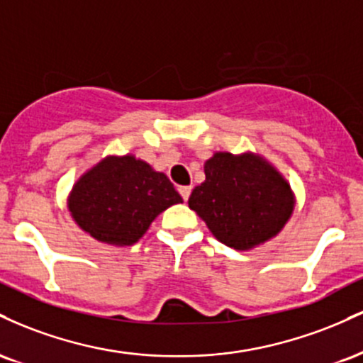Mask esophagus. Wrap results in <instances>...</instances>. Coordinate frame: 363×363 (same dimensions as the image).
Here are the masks:
<instances>
[{
    "instance_id": "1",
    "label": "esophagus",
    "mask_w": 363,
    "mask_h": 363,
    "mask_svg": "<svg viewBox=\"0 0 363 363\" xmlns=\"http://www.w3.org/2000/svg\"><path fill=\"white\" fill-rule=\"evenodd\" d=\"M191 189H193V187H191V186H181V187H179V193H181L182 199H184V201H187V199H189Z\"/></svg>"
}]
</instances>
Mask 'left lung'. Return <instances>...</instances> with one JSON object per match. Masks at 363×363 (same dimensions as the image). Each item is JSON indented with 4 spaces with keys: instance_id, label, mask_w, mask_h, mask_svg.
<instances>
[{
    "instance_id": "8db88e82",
    "label": "left lung",
    "mask_w": 363,
    "mask_h": 363,
    "mask_svg": "<svg viewBox=\"0 0 363 363\" xmlns=\"http://www.w3.org/2000/svg\"><path fill=\"white\" fill-rule=\"evenodd\" d=\"M205 176L187 203L228 247L249 251L268 242L294 213L289 181L257 153L216 152L205 162Z\"/></svg>"
}]
</instances>
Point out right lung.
I'll list each match as a JSON object with an SVG mask.
<instances>
[{
	"label": "right lung",
	"mask_w": 363,
	"mask_h": 363,
	"mask_svg": "<svg viewBox=\"0 0 363 363\" xmlns=\"http://www.w3.org/2000/svg\"><path fill=\"white\" fill-rule=\"evenodd\" d=\"M177 203L182 198L169 177L131 153L104 157L68 196L74 223L99 242L119 247L138 242L153 220Z\"/></svg>",
	"instance_id": "1"
}]
</instances>
